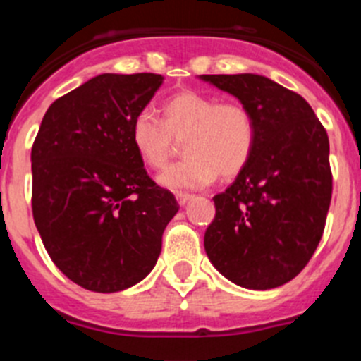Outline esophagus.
<instances>
[{
	"label": "esophagus",
	"mask_w": 361,
	"mask_h": 361,
	"mask_svg": "<svg viewBox=\"0 0 361 361\" xmlns=\"http://www.w3.org/2000/svg\"><path fill=\"white\" fill-rule=\"evenodd\" d=\"M192 197V194H188V192H176V201L180 204H185L188 200Z\"/></svg>",
	"instance_id": "obj_1"
}]
</instances>
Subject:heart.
Wrapping results in <instances>:
<instances>
[{"label": "heart", "instance_id": "1", "mask_svg": "<svg viewBox=\"0 0 361 361\" xmlns=\"http://www.w3.org/2000/svg\"><path fill=\"white\" fill-rule=\"evenodd\" d=\"M130 142L146 167L164 169L183 142V161L160 176L169 188H200L217 178L233 180L257 147V121L245 104L197 90H181L161 104V121L151 110L135 114Z\"/></svg>", "mask_w": 361, "mask_h": 361}]
</instances>
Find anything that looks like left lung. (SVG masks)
I'll return each instance as SVG.
<instances>
[{"instance_id":"1","label":"left lung","mask_w":361,"mask_h":361,"mask_svg":"<svg viewBox=\"0 0 361 361\" xmlns=\"http://www.w3.org/2000/svg\"><path fill=\"white\" fill-rule=\"evenodd\" d=\"M257 121L251 161L214 197L204 249L222 276L252 290L294 279L324 233L333 192L329 140L305 97L260 74H203Z\"/></svg>"}]
</instances>
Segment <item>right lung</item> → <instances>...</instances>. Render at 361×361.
<instances>
[{"mask_svg": "<svg viewBox=\"0 0 361 361\" xmlns=\"http://www.w3.org/2000/svg\"><path fill=\"white\" fill-rule=\"evenodd\" d=\"M161 74H99L51 104L32 146V212L53 264L80 287L119 292L146 278L180 204L154 183L130 124Z\"/></svg>", "mask_w": 361, "mask_h": 361, "instance_id": "add662e5", "label": "right lung"}]
</instances>
